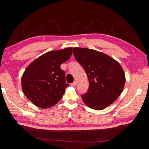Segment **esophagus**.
Masks as SVG:
<instances>
[{"instance_id": "1", "label": "esophagus", "mask_w": 149, "mask_h": 149, "mask_svg": "<svg viewBox=\"0 0 149 149\" xmlns=\"http://www.w3.org/2000/svg\"><path fill=\"white\" fill-rule=\"evenodd\" d=\"M76 85H77V82L76 81H74V83H72V84H71V86L75 87V86H76Z\"/></svg>"}]
</instances>
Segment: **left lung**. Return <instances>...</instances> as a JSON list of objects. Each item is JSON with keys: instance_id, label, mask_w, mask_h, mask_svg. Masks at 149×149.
<instances>
[{"instance_id": "left-lung-1", "label": "left lung", "mask_w": 149, "mask_h": 149, "mask_svg": "<svg viewBox=\"0 0 149 149\" xmlns=\"http://www.w3.org/2000/svg\"><path fill=\"white\" fill-rule=\"evenodd\" d=\"M73 52L89 81V90L81 96L83 101L96 110L112 104L125 86V76L122 65L108 54L93 49L75 47Z\"/></svg>"}]
</instances>
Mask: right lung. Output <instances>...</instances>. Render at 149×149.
Here are the masks:
<instances>
[{"instance_id":"right-lung-1","label":"right lung","mask_w":149,"mask_h":149,"mask_svg":"<svg viewBox=\"0 0 149 149\" xmlns=\"http://www.w3.org/2000/svg\"><path fill=\"white\" fill-rule=\"evenodd\" d=\"M72 47L51 50L33 60L22 76L26 97L36 107L49 108L61 99L68 84L60 65L70 59Z\"/></svg>"}]
</instances>
